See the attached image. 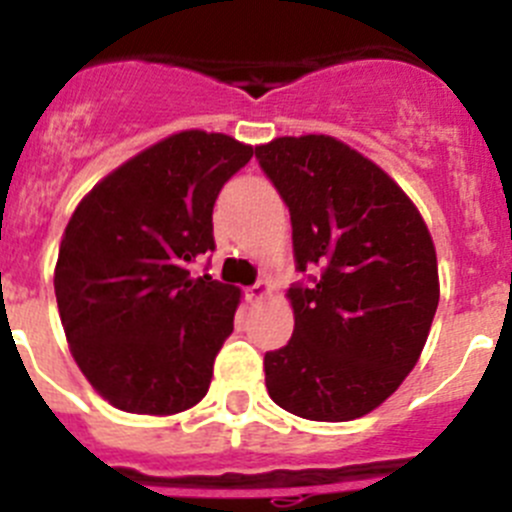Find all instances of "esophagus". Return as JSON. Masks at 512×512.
Returning a JSON list of instances; mask_svg holds the SVG:
<instances>
[{"mask_svg": "<svg viewBox=\"0 0 512 512\" xmlns=\"http://www.w3.org/2000/svg\"><path fill=\"white\" fill-rule=\"evenodd\" d=\"M269 295H271L269 279H261V282H256L253 287H248V300L251 302H261V300H266Z\"/></svg>", "mask_w": 512, "mask_h": 512, "instance_id": "esophagus-1", "label": "esophagus"}]
</instances>
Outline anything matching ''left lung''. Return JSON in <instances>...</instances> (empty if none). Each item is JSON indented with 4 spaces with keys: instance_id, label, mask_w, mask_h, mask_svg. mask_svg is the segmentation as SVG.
<instances>
[{
    "instance_id": "8db88e82",
    "label": "left lung",
    "mask_w": 512,
    "mask_h": 512,
    "mask_svg": "<svg viewBox=\"0 0 512 512\" xmlns=\"http://www.w3.org/2000/svg\"><path fill=\"white\" fill-rule=\"evenodd\" d=\"M292 217L295 333L264 356L279 408L341 423L372 413L413 372L431 333L438 261L415 202L382 166L333 135H284L256 146Z\"/></svg>"
}]
</instances>
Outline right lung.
<instances>
[{"label":"right lung","mask_w":512,"mask_h":512,"mask_svg":"<svg viewBox=\"0 0 512 512\" xmlns=\"http://www.w3.org/2000/svg\"><path fill=\"white\" fill-rule=\"evenodd\" d=\"M253 146L182 130L135 153L76 205L53 287L71 356L97 395L135 415H176L207 395L241 289L192 277L212 251V205Z\"/></svg>","instance_id":"add662e5"}]
</instances>
